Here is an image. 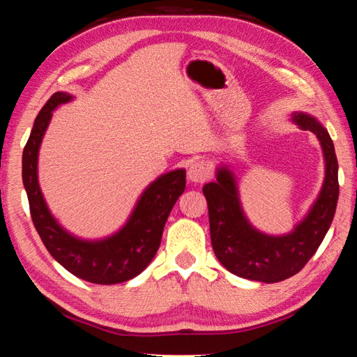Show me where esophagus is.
Here are the masks:
<instances>
[{"instance_id":"34e87169","label":"esophagus","mask_w":357,"mask_h":357,"mask_svg":"<svg viewBox=\"0 0 357 357\" xmlns=\"http://www.w3.org/2000/svg\"><path fill=\"white\" fill-rule=\"evenodd\" d=\"M211 176V168L203 160H193L187 170V178L192 183H204Z\"/></svg>"}]
</instances>
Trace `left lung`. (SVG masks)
Returning a JSON list of instances; mask_svg holds the SVG:
<instances>
[{
  "instance_id": "8db88e82",
  "label": "left lung",
  "mask_w": 357,
  "mask_h": 357,
  "mask_svg": "<svg viewBox=\"0 0 357 357\" xmlns=\"http://www.w3.org/2000/svg\"><path fill=\"white\" fill-rule=\"evenodd\" d=\"M302 130H310L321 143L326 176L318 200L309 215L285 236H268L257 231L241 208L238 187L227 168L217 172L215 183L203 193L208 202L211 243L219 261L234 275L249 280L274 283L298 274L315 255L334 219L338 200V164L331 137L315 118L293 113Z\"/></svg>"
}]
</instances>
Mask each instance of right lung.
I'll return each instance as SVG.
<instances>
[{"instance_id": "right-lung-1", "label": "right lung", "mask_w": 357, "mask_h": 357, "mask_svg": "<svg viewBox=\"0 0 357 357\" xmlns=\"http://www.w3.org/2000/svg\"><path fill=\"white\" fill-rule=\"evenodd\" d=\"M70 99L72 96L68 93H55L47 100L23 149L22 178L29 213L47 250L70 274L99 285L128 282L146 268L159 249L165 222L185 189V170H174L157 178L143 192L128 223L113 236L102 241L72 236L53 219L38 181L39 146L52 112Z\"/></svg>"}]
</instances>
